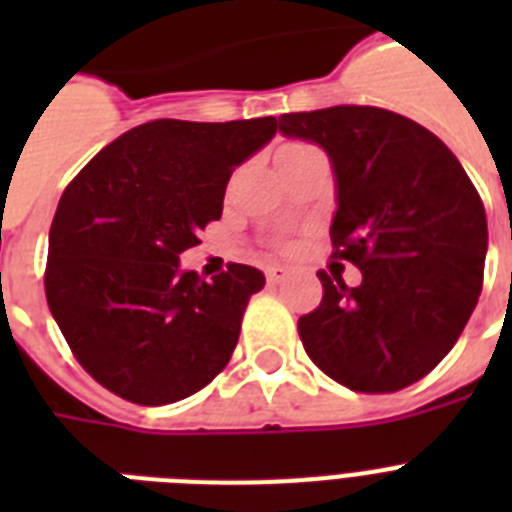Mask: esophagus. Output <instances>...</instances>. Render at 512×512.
Instances as JSON below:
<instances>
[{"label":"esophagus","instance_id":"1","mask_svg":"<svg viewBox=\"0 0 512 512\" xmlns=\"http://www.w3.org/2000/svg\"><path fill=\"white\" fill-rule=\"evenodd\" d=\"M265 276H268V284H281V281L289 279V271H287V268H279V265H273V268H268V271H265Z\"/></svg>","mask_w":512,"mask_h":512}]
</instances>
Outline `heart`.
Listing matches in <instances>:
<instances>
[{
	"instance_id": "b5f03b06",
	"label": "heart",
	"mask_w": 512,
	"mask_h": 512,
	"mask_svg": "<svg viewBox=\"0 0 512 512\" xmlns=\"http://www.w3.org/2000/svg\"><path fill=\"white\" fill-rule=\"evenodd\" d=\"M300 148L303 146H289V148H284V154H287V151H300Z\"/></svg>"
}]
</instances>
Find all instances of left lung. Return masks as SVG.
Segmentation results:
<instances>
[{
    "instance_id": "obj_1",
    "label": "left lung",
    "mask_w": 512,
    "mask_h": 512,
    "mask_svg": "<svg viewBox=\"0 0 512 512\" xmlns=\"http://www.w3.org/2000/svg\"><path fill=\"white\" fill-rule=\"evenodd\" d=\"M279 132L327 151L335 257L358 287L321 271L324 297L297 329L321 372L350 390L393 393L454 348L484 284L489 231L457 156L422 124L374 106L284 114Z\"/></svg>"
}]
</instances>
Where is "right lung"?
<instances>
[{
  "label": "right lung",
  "instance_id": "obj_1",
  "mask_svg": "<svg viewBox=\"0 0 512 512\" xmlns=\"http://www.w3.org/2000/svg\"><path fill=\"white\" fill-rule=\"evenodd\" d=\"M273 116L156 119L108 143L52 217L44 292L76 361L116 396L172 404L223 372L263 271L231 263L201 281L180 268L223 215L231 172L276 135Z\"/></svg>",
  "mask_w": 512,
  "mask_h": 512
}]
</instances>
